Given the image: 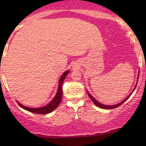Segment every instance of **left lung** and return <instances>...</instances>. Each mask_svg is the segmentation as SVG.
Here are the masks:
<instances>
[{
    "mask_svg": "<svg viewBox=\"0 0 146 146\" xmlns=\"http://www.w3.org/2000/svg\"><path fill=\"white\" fill-rule=\"evenodd\" d=\"M139 74L138 73V76H137V82H136V84H135V87H134V88H133V91L131 92V94H129L128 96H127L126 98H125V100H123V101H121L120 103H119V104H115V105H111V106H108V105H104V104H101V103H100L99 102H98L88 92H87V93H88V96H89V97L90 98V99L92 100V102H94V104L96 105V106H97L98 107H99V108H102V109H107V110H110V109H113V108H117V107H118V106H119L120 105H121L123 103V102H125V101L127 100V99L129 98V97H130V96L131 95V94H132L133 92V91L135 90V88H136V86H137V81H138V78H139Z\"/></svg>",
    "mask_w": 146,
    "mask_h": 146,
    "instance_id": "left-lung-1",
    "label": "left lung"
}]
</instances>
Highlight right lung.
Listing matches in <instances>:
<instances>
[{
	"label": "right lung",
	"instance_id": "add662e5",
	"mask_svg": "<svg viewBox=\"0 0 146 146\" xmlns=\"http://www.w3.org/2000/svg\"><path fill=\"white\" fill-rule=\"evenodd\" d=\"M69 70L65 71L62 76L60 78L59 82H58V90L54 98L50 102L48 103V104L46 106H44L43 107H40V108H29V107H26L23 104H21V103H19L17 101L18 104L20 106V107H21L22 108L26 110L30 111V112H33L35 113H39V114H47L52 111L53 110L56 108L58 106V105L61 102L62 97V85L64 80L65 78L68 75V74L69 73Z\"/></svg>",
	"mask_w": 146,
	"mask_h": 146
}]
</instances>
